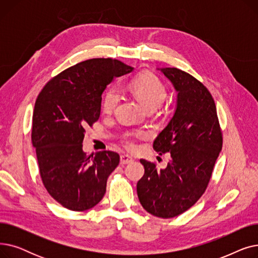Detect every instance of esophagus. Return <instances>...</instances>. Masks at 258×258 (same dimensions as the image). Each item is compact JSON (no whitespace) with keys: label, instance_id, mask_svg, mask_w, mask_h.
<instances>
[{"label":"esophagus","instance_id":"1","mask_svg":"<svg viewBox=\"0 0 258 258\" xmlns=\"http://www.w3.org/2000/svg\"><path fill=\"white\" fill-rule=\"evenodd\" d=\"M133 161H134V159L131 156H128V155H122L120 157V164H122V165L132 163Z\"/></svg>","mask_w":258,"mask_h":258}]
</instances>
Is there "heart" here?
<instances>
[{
    "instance_id": "1",
    "label": "heart",
    "mask_w": 258,
    "mask_h": 258,
    "mask_svg": "<svg viewBox=\"0 0 258 258\" xmlns=\"http://www.w3.org/2000/svg\"><path fill=\"white\" fill-rule=\"evenodd\" d=\"M130 89L135 96L146 108L159 107L167 96V91L163 83L154 74L143 73L135 77L130 84ZM119 101V92L116 88H108L102 97V111L106 114L112 113L117 106ZM138 137L139 134L134 135ZM125 146L128 150H135L136 144L133 139V136H127L124 141Z\"/></svg>"
}]
</instances>
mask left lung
<instances>
[{"label":"left lung","mask_w":258,"mask_h":258,"mask_svg":"<svg viewBox=\"0 0 258 258\" xmlns=\"http://www.w3.org/2000/svg\"><path fill=\"white\" fill-rule=\"evenodd\" d=\"M177 95L173 116L154 141L159 155L169 153L165 168L141 159L144 175L137 183L142 207L162 219L190 208L205 192L223 138L216 107L207 88L177 68L157 69Z\"/></svg>","instance_id":"8db88e82"}]
</instances>
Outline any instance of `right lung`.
<instances>
[{"label":"right lung","instance_id":"obj_1","mask_svg":"<svg viewBox=\"0 0 258 258\" xmlns=\"http://www.w3.org/2000/svg\"><path fill=\"white\" fill-rule=\"evenodd\" d=\"M133 70L117 59H88L52 78L38 94L32 144L47 191L67 209L88 210L105 194L120 157L111 151L88 157L83 141L86 128L99 119L106 86Z\"/></svg>","mask_w":258,"mask_h":258}]
</instances>
